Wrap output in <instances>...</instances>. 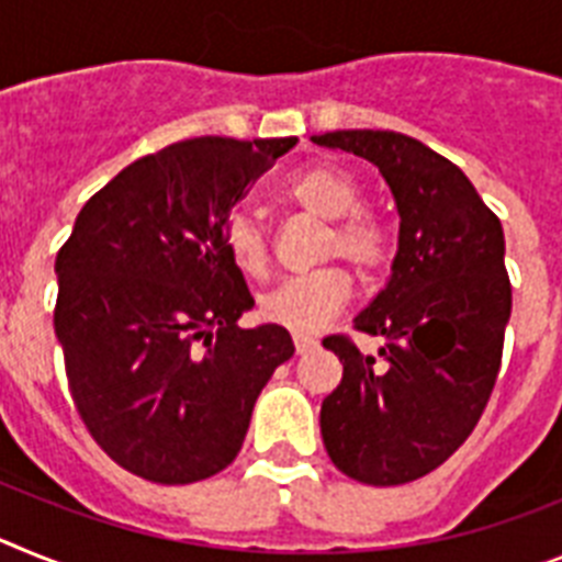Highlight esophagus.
Instances as JSON below:
<instances>
[{
  "label": "esophagus",
  "mask_w": 562,
  "mask_h": 562,
  "mask_svg": "<svg viewBox=\"0 0 562 562\" xmlns=\"http://www.w3.org/2000/svg\"><path fill=\"white\" fill-rule=\"evenodd\" d=\"M294 348L296 353H311L316 348V339L314 336H305V334H294Z\"/></svg>",
  "instance_id": "esophagus-1"
}]
</instances>
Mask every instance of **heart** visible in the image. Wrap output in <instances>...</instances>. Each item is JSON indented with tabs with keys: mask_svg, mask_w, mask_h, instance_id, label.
Segmentation results:
<instances>
[{
	"mask_svg": "<svg viewBox=\"0 0 562 562\" xmlns=\"http://www.w3.org/2000/svg\"><path fill=\"white\" fill-rule=\"evenodd\" d=\"M285 200L305 214L325 221L319 257L348 260L356 271L373 274L390 257V232L375 214L359 209V180L339 166H311L285 183ZM223 243L232 262L248 277L268 271V237L262 223L246 209H234L223 223ZM350 296V277L341 268H316L271 288L260 300V316L271 325L311 334L341 311Z\"/></svg>",
	"mask_w": 562,
	"mask_h": 562,
	"instance_id": "b5f03b06",
	"label": "heart"
}]
</instances>
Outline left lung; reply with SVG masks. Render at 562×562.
<instances>
[{
  "mask_svg": "<svg viewBox=\"0 0 562 562\" xmlns=\"http://www.w3.org/2000/svg\"><path fill=\"white\" fill-rule=\"evenodd\" d=\"M311 140L370 160L402 221L390 280L353 319L382 336L379 359L345 336L322 341L341 362L319 409L322 441L353 481L409 484L467 441L495 387L512 314L504 228L470 178L422 140L387 130Z\"/></svg>",
  "mask_w": 562,
  "mask_h": 562,
  "instance_id": "1",
  "label": "left lung"
}]
</instances>
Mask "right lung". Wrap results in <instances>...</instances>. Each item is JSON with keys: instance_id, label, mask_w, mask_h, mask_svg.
Here are the masks:
<instances>
[{"instance_id": "add662e5", "label": "right lung", "mask_w": 562, "mask_h": 562, "mask_svg": "<svg viewBox=\"0 0 562 562\" xmlns=\"http://www.w3.org/2000/svg\"><path fill=\"white\" fill-rule=\"evenodd\" d=\"M296 138L180 140L121 169L56 257L53 325L78 416L101 450L155 484L237 458L260 390L294 356L280 325L240 328L254 296L223 223Z\"/></svg>"}]
</instances>
